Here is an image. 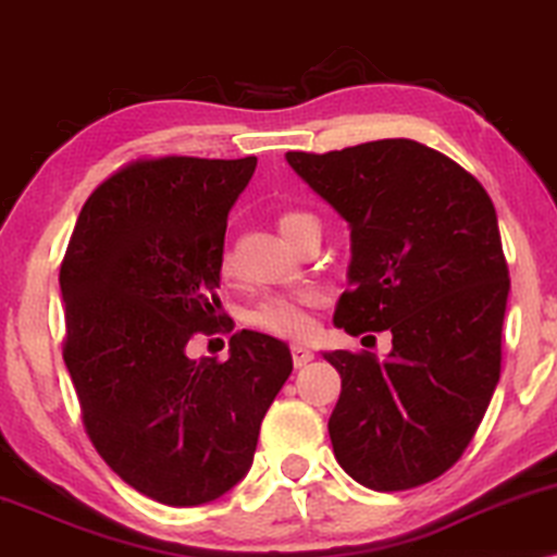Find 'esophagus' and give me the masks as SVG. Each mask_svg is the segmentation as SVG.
<instances>
[{"mask_svg": "<svg viewBox=\"0 0 557 557\" xmlns=\"http://www.w3.org/2000/svg\"><path fill=\"white\" fill-rule=\"evenodd\" d=\"M292 360H294L296 368H304V364H309L311 360H314V352H311V349L304 347V345H294L292 347Z\"/></svg>", "mask_w": 557, "mask_h": 557, "instance_id": "1", "label": "esophagus"}]
</instances>
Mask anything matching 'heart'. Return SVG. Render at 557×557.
I'll return each instance as SVG.
<instances>
[{
	"label": "heart",
	"instance_id": "heart-1",
	"mask_svg": "<svg viewBox=\"0 0 557 557\" xmlns=\"http://www.w3.org/2000/svg\"><path fill=\"white\" fill-rule=\"evenodd\" d=\"M276 227L288 243H294L304 231L319 227L317 218L301 210H284L276 218ZM218 271L223 278L235 273V261L231 250H223L218 258ZM324 296L317 288H301L292 294H271L248 309L246 322L256 330L281 339H304L314 330V309L322 307Z\"/></svg>",
	"mask_w": 557,
	"mask_h": 557
}]
</instances>
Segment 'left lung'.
I'll use <instances>...</instances> for the list:
<instances>
[{
    "label": "left lung",
    "instance_id": "1",
    "mask_svg": "<svg viewBox=\"0 0 557 557\" xmlns=\"http://www.w3.org/2000/svg\"><path fill=\"white\" fill-rule=\"evenodd\" d=\"M286 162L352 227L334 324L393 334L387 360L324 352L342 377L334 456L375 492L433 482L467 451L499 383L509 269L490 195L413 139L288 151Z\"/></svg>",
    "mask_w": 557,
    "mask_h": 557
}]
</instances>
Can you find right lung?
I'll use <instances>...</instances> for the list:
<instances>
[{"mask_svg": "<svg viewBox=\"0 0 557 557\" xmlns=\"http://www.w3.org/2000/svg\"><path fill=\"white\" fill-rule=\"evenodd\" d=\"M256 157H141L83 205L65 258L63 360L101 459L170 507L218 499L248 474L265 410L292 375L286 342L243 330L231 357H187L220 311L227 212Z\"/></svg>", "mask_w": 557, "mask_h": 557, "instance_id": "1", "label": "right lung"}]
</instances>
